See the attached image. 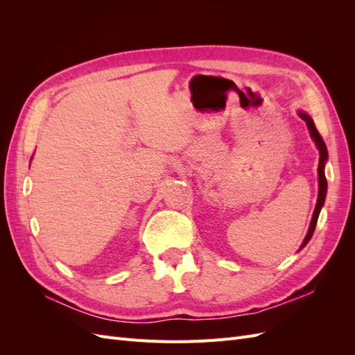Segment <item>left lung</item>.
<instances>
[{
  "mask_svg": "<svg viewBox=\"0 0 355 355\" xmlns=\"http://www.w3.org/2000/svg\"><path fill=\"white\" fill-rule=\"evenodd\" d=\"M299 116L302 118V120L306 123L309 135H311V137H313V141L315 142L318 151H320V163H318V187L320 188H318V198H317V204H315V209H314L313 219H311V223H309L308 234H306V237L304 239V243L300 244V247H299V250H300V249H304V247L308 244V241L311 240V237H313L314 230H315V225H317V220H318L320 210H321V207H323L324 200H326L327 180H326V175H324V164H326V161H327V148H326V144L323 141V137L320 136L318 130L315 128V124L313 121V118H311L308 114H305L302 111H299Z\"/></svg>",
  "mask_w": 355,
  "mask_h": 355,
  "instance_id": "left-lung-1",
  "label": "left lung"
}]
</instances>
